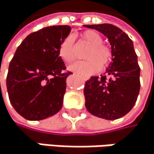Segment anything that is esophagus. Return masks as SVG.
I'll use <instances>...</instances> for the list:
<instances>
[{
    "mask_svg": "<svg viewBox=\"0 0 154 154\" xmlns=\"http://www.w3.org/2000/svg\"><path fill=\"white\" fill-rule=\"evenodd\" d=\"M83 79H84V80H88V78H84Z\"/></svg>",
    "mask_w": 154,
    "mask_h": 154,
    "instance_id": "obj_1",
    "label": "esophagus"
}]
</instances>
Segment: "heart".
I'll return each mask as SVG.
<instances>
[{"instance_id": "1", "label": "heart", "mask_w": 154, "mask_h": 154, "mask_svg": "<svg viewBox=\"0 0 154 154\" xmlns=\"http://www.w3.org/2000/svg\"><path fill=\"white\" fill-rule=\"evenodd\" d=\"M80 38L87 45H90L85 54L88 60L76 62L69 66V70L79 75H90L97 73L100 69H104L111 60V50L103 43L102 36L93 30L84 31ZM59 57L66 63H72L75 59L74 38L71 35L66 37L60 44L58 49Z\"/></svg>"}]
</instances>
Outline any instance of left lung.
Here are the masks:
<instances>
[{"mask_svg": "<svg viewBox=\"0 0 154 154\" xmlns=\"http://www.w3.org/2000/svg\"><path fill=\"white\" fill-rule=\"evenodd\" d=\"M108 37L111 62L104 75L91 76L85 84L86 108L92 115L112 120L125 116L135 105L140 92V66L133 43L119 27L109 24L84 25Z\"/></svg>", "mask_w": 154, "mask_h": 154, "instance_id": "8db88e82", "label": "left lung"}]
</instances>
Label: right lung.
<instances>
[{
    "instance_id": "add662e5",
    "label": "right lung",
    "mask_w": 154,
    "mask_h": 154,
    "mask_svg": "<svg viewBox=\"0 0 154 154\" xmlns=\"http://www.w3.org/2000/svg\"><path fill=\"white\" fill-rule=\"evenodd\" d=\"M70 31L68 25H54L32 32L10 62L6 79L10 101L28 120L45 119L62 109L66 80L72 73L65 71L58 49Z\"/></svg>"
}]
</instances>
